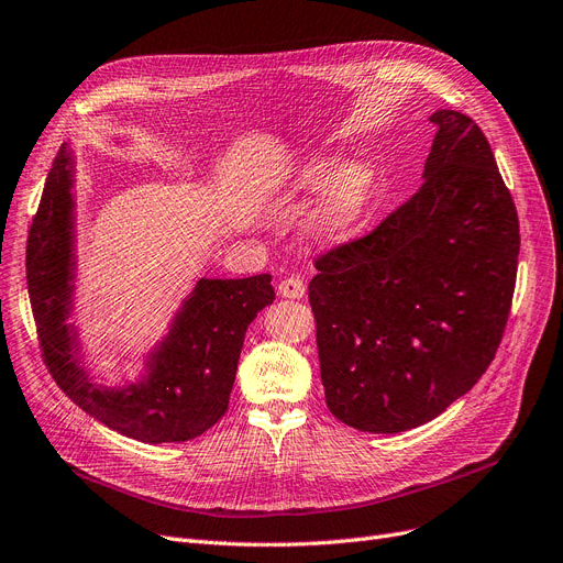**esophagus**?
<instances>
[{
    "label": "esophagus",
    "instance_id": "34e87169",
    "mask_svg": "<svg viewBox=\"0 0 563 563\" xmlns=\"http://www.w3.org/2000/svg\"><path fill=\"white\" fill-rule=\"evenodd\" d=\"M277 292H279V298L300 300V298H305L307 286H305V282L300 277H286L284 282H279Z\"/></svg>",
    "mask_w": 563,
    "mask_h": 563
}]
</instances>
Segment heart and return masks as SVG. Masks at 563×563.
<instances>
[{
    "instance_id": "obj_1",
    "label": "heart",
    "mask_w": 563,
    "mask_h": 563,
    "mask_svg": "<svg viewBox=\"0 0 563 563\" xmlns=\"http://www.w3.org/2000/svg\"><path fill=\"white\" fill-rule=\"evenodd\" d=\"M378 169L371 159L353 157L336 165L332 157H318L292 172L271 195L275 208H290L318 195L305 229L320 247L351 243L360 231L376 195Z\"/></svg>"
}]
</instances>
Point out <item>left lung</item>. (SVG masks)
Returning <instances> with one entry per match:
<instances>
[{"label": "left lung", "mask_w": 563, "mask_h": 563, "mask_svg": "<svg viewBox=\"0 0 563 563\" xmlns=\"http://www.w3.org/2000/svg\"><path fill=\"white\" fill-rule=\"evenodd\" d=\"M423 183L362 240L316 261L309 284L330 412L404 433L484 376L511 311L520 227L481 128L438 110Z\"/></svg>", "instance_id": "1"}]
</instances>
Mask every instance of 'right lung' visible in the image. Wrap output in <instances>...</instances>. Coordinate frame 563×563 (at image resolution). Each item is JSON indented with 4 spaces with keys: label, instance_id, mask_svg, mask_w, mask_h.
Here are the masks:
<instances>
[{
    "label": "right lung",
    "instance_id": "right-lung-1",
    "mask_svg": "<svg viewBox=\"0 0 563 563\" xmlns=\"http://www.w3.org/2000/svg\"><path fill=\"white\" fill-rule=\"evenodd\" d=\"M75 183V153L62 144L26 240V288L52 378L75 406L130 440H195L229 408L245 332L275 300L273 277H197L167 332L142 355L140 376L104 384L87 364L85 341L70 320L77 290Z\"/></svg>",
    "mask_w": 563,
    "mask_h": 563
}]
</instances>
